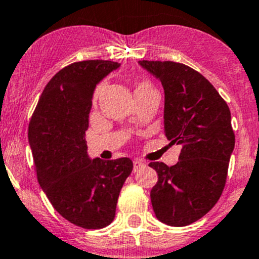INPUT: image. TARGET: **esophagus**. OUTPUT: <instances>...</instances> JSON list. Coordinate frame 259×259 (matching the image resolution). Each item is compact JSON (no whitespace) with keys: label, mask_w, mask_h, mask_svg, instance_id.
<instances>
[{"label":"esophagus","mask_w":259,"mask_h":259,"mask_svg":"<svg viewBox=\"0 0 259 259\" xmlns=\"http://www.w3.org/2000/svg\"><path fill=\"white\" fill-rule=\"evenodd\" d=\"M143 166H145V164H144L143 161H140V160H135L134 161V172L135 171H138L140 167H143Z\"/></svg>","instance_id":"obj_1"}]
</instances>
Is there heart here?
Instances as JSON below:
<instances>
[{"instance_id":"1","label":"heart","mask_w":259,"mask_h":259,"mask_svg":"<svg viewBox=\"0 0 259 259\" xmlns=\"http://www.w3.org/2000/svg\"><path fill=\"white\" fill-rule=\"evenodd\" d=\"M104 87H105V83H100L99 85L97 87V89H95V92H94V102H97V100L99 99L100 94H102L103 91H104ZM152 91H155V88L150 80L141 79V80H138L137 83H135V87H134L135 95L148 93V92H152Z\"/></svg>"}]
</instances>
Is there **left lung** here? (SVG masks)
I'll use <instances>...</instances> for the list:
<instances>
[{
  "mask_svg": "<svg viewBox=\"0 0 259 259\" xmlns=\"http://www.w3.org/2000/svg\"><path fill=\"white\" fill-rule=\"evenodd\" d=\"M165 91V135L181 146L178 164L150 162L159 180L150 192L157 220L182 227L205 216L221 197L235 148L227 103L189 65L139 61Z\"/></svg>",
  "mask_w": 259,
  "mask_h": 259,
  "instance_id": "8db88e82",
  "label": "left lung"
}]
</instances>
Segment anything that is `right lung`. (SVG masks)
<instances>
[{"instance_id": "obj_1", "label": "right lung", "mask_w": 259, "mask_h": 259, "mask_svg": "<svg viewBox=\"0 0 259 259\" xmlns=\"http://www.w3.org/2000/svg\"><path fill=\"white\" fill-rule=\"evenodd\" d=\"M119 65L94 59L64 67L46 85L28 126L40 187L62 217L87 230L113 222L120 190L133 171L129 157L105 161L87 155L93 91Z\"/></svg>"}]
</instances>
